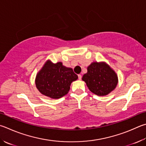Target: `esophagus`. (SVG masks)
Segmentation results:
<instances>
[{
    "mask_svg": "<svg viewBox=\"0 0 146 146\" xmlns=\"http://www.w3.org/2000/svg\"><path fill=\"white\" fill-rule=\"evenodd\" d=\"M78 79H79V80H81V79H82V75H78Z\"/></svg>",
    "mask_w": 146,
    "mask_h": 146,
    "instance_id": "1",
    "label": "esophagus"
}]
</instances>
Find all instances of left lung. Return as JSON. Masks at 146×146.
<instances>
[{"mask_svg":"<svg viewBox=\"0 0 146 146\" xmlns=\"http://www.w3.org/2000/svg\"><path fill=\"white\" fill-rule=\"evenodd\" d=\"M82 80L92 92L98 96H106L115 88L117 76L114 71L104 62H93L87 68Z\"/></svg>","mask_w":146,"mask_h":146,"instance_id":"8db88e82","label":"left lung"}]
</instances>
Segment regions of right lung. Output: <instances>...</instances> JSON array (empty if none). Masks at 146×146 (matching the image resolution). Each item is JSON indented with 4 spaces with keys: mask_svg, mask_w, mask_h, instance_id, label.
Listing matches in <instances>:
<instances>
[{
    "mask_svg": "<svg viewBox=\"0 0 146 146\" xmlns=\"http://www.w3.org/2000/svg\"><path fill=\"white\" fill-rule=\"evenodd\" d=\"M77 78L71 68L62 66V62L52 64L48 60L37 75L36 85L42 94L58 99L68 93L71 82Z\"/></svg>",
    "mask_w": 146,
    "mask_h": 146,
    "instance_id": "add662e5",
    "label": "right lung"
}]
</instances>
